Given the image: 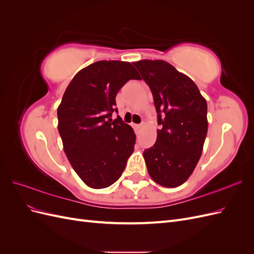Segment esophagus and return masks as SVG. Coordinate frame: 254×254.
I'll return each mask as SVG.
<instances>
[{"label":"esophagus","instance_id":"34e87169","mask_svg":"<svg viewBox=\"0 0 254 254\" xmlns=\"http://www.w3.org/2000/svg\"><path fill=\"white\" fill-rule=\"evenodd\" d=\"M143 127H144V124H143V123H142V124L134 125V130H135V132H136V133H140V132H141V130L143 129Z\"/></svg>","mask_w":254,"mask_h":254}]
</instances>
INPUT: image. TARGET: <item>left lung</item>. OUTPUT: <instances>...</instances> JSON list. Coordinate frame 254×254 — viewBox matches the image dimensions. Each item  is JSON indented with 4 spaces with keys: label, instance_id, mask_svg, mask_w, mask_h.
I'll list each match as a JSON object with an SVG mask.
<instances>
[{
    "label": "left lung",
    "instance_id": "obj_1",
    "mask_svg": "<svg viewBox=\"0 0 254 254\" xmlns=\"http://www.w3.org/2000/svg\"><path fill=\"white\" fill-rule=\"evenodd\" d=\"M148 84L157 110V141L143 157L151 179L177 188L194 172L207 132L206 101L189 76L164 60L133 64Z\"/></svg>",
    "mask_w": 254,
    "mask_h": 254
}]
</instances>
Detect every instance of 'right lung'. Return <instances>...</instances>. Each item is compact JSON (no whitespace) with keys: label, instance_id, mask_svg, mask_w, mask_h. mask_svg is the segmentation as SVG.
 I'll return each instance as SVG.
<instances>
[{"label":"right lung","instance_id":"right-lung-1","mask_svg":"<svg viewBox=\"0 0 254 254\" xmlns=\"http://www.w3.org/2000/svg\"><path fill=\"white\" fill-rule=\"evenodd\" d=\"M130 79H140L130 63L97 61L74 76L57 109L65 155L92 189L117 181L134 150L133 129L120 117L111 119L113 111L118 112L115 96Z\"/></svg>","mask_w":254,"mask_h":254}]
</instances>
